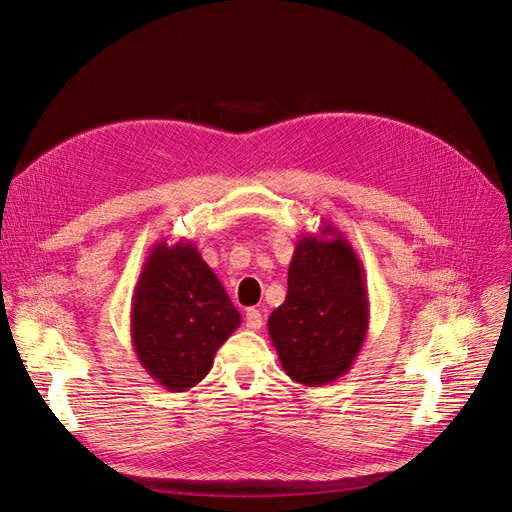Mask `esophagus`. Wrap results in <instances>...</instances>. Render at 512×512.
Returning <instances> with one entry per match:
<instances>
[{
	"mask_svg": "<svg viewBox=\"0 0 512 512\" xmlns=\"http://www.w3.org/2000/svg\"><path fill=\"white\" fill-rule=\"evenodd\" d=\"M244 325H246V329L259 331V329H261V325H263V316H261V312H259V310H255V308H249V310H246Z\"/></svg>",
	"mask_w": 512,
	"mask_h": 512,
	"instance_id": "1",
	"label": "esophagus"
}]
</instances>
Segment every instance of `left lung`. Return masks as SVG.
Here are the masks:
<instances>
[{"instance_id": "obj_1", "label": "left lung", "mask_w": 512, "mask_h": 512, "mask_svg": "<svg viewBox=\"0 0 512 512\" xmlns=\"http://www.w3.org/2000/svg\"><path fill=\"white\" fill-rule=\"evenodd\" d=\"M297 240L285 304L268 318L280 365L301 386H325L348 373L369 329L365 270L352 244L323 219Z\"/></svg>"}]
</instances>
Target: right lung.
<instances>
[{
	"label": "right lung",
	"instance_id": "obj_1",
	"mask_svg": "<svg viewBox=\"0 0 512 512\" xmlns=\"http://www.w3.org/2000/svg\"><path fill=\"white\" fill-rule=\"evenodd\" d=\"M240 323L194 242L166 238L151 246L132 293L130 337L139 363L162 388L185 392L202 382Z\"/></svg>",
	"mask_w": 512,
	"mask_h": 512
}]
</instances>
